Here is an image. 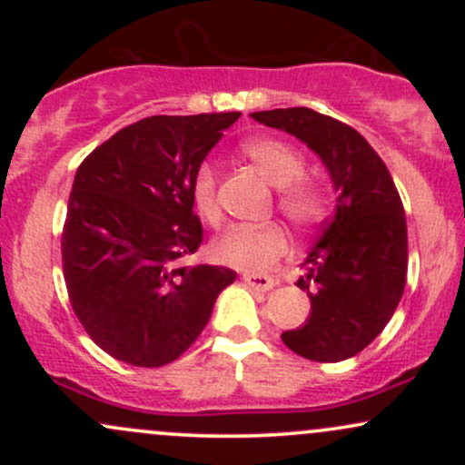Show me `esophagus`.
<instances>
[{
    "label": "esophagus",
    "mask_w": 465,
    "mask_h": 465,
    "mask_svg": "<svg viewBox=\"0 0 465 465\" xmlns=\"http://www.w3.org/2000/svg\"><path fill=\"white\" fill-rule=\"evenodd\" d=\"M244 284H249L253 291H271L275 286V280L269 275H260V273H244L242 275Z\"/></svg>",
    "instance_id": "34e87169"
}]
</instances>
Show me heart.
<instances>
[{"label":"heart","mask_w":465,"mask_h":465,"mask_svg":"<svg viewBox=\"0 0 465 465\" xmlns=\"http://www.w3.org/2000/svg\"><path fill=\"white\" fill-rule=\"evenodd\" d=\"M244 154L275 188H284L280 196L282 212L295 225L308 227L319 223L325 214V201L312 185L302 183L306 163L303 157L286 142L260 137L244 146ZM192 203L207 223L221 221L218 201V173L214 165L203 163L192 179ZM288 251V236L280 225L233 227L212 244V255L221 264L238 271L260 273L271 269Z\"/></svg>","instance_id":"1"}]
</instances>
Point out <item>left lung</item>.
Returning a JSON list of instances; mask_svg holds the SVG:
<instances>
[{
    "instance_id": "8db88e82",
    "label": "left lung",
    "mask_w": 465,
    "mask_h": 465,
    "mask_svg": "<svg viewBox=\"0 0 465 465\" xmlns=\"http://www.w3.org/2000/svg\"><path fill=\"white\" fill-rule=\"evenodd\" d=\"M251 117L306 143L339 194L297 280L311 314L282 341L308 361L351 359L385 330L407 284V218L396 183L365 137L334 117L306 106Z\"/></svg>"
}]
</instances>
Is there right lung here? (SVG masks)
I'll use <instances>...</instances> for the list:
<instances>
[{
    "instance_id": "obj_1",
    "label": "right lung",
    "mask_w": 465,
    "mask_h": 465,
    "mask_svg": "<svg viewBox=\"0 0 465 465\" xmlns=\"http://www.w3.org/2000/svg\"><path fill=\"white\" fill-rule=\"evenodd\" d=\"M240 117L153 115L117 131L80 163L63 227V275L98 348L135 367L177 361L199 339L227 266H185L203 227L192 179Z\"/></svg>"
}]
</instances>
